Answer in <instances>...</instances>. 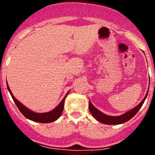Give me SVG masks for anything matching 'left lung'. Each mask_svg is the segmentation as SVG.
Wrapping results in <instances>:
<instances>
[{"instance_id":"obj_1","label":"left lung","mask_w":155,"mask_h":155,"mask_svg":"<svg viewBox=\"0 0 155 155\" xmlns=\"http://www.w3.org/2000/svg\"><path fill=\"white\" fill-rule=\"evenodd\" d=\"M149 92V89L147 90V94H146L144 98L142 100L138 106H136V107L132 108L130 111L125 112L123 114L120 115V116H109V115L104 114L103 112L99 111L97 108H96L95 106L92 105V104L90 102V104H89V108H90V113L92 114V116L94 117V118L95 120H97L98 122H101L103 124H123L124 122H127L130 120L131 118H133L135 115L136 114L137 112L139 111V109L141 108V106H143V103L147 98V95H148Z\"/></svg>"}]
</instances>
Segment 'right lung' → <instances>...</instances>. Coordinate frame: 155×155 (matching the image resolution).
<instances>
[{
  "mask_svg": "<svg viewBox=\"0 0 155 155\" xmlns=\"http://www.w3.org/2000/svg\"><path fill=\"white\" fill-rule=\"evenodd\" d=\"M7 88H8V92H10V95L13 98L14 101H15V104L17 105V108L20 111L21 113L24 115L28 120L33 121V122H40V123H49V122H54L55 120H58L59 117L61 116L62 113H63V108H64V103H65V97H67L68 94L69 93V91L67 92L64 98L60 101V103L58 106L55 107L54 109L49 112H45V113H37L33 111H31L26 106H25L22 103H20L17 99L15 98V97L12 94V91H11L9 87H8V83H7Z\"/></svg>",
  "mask_w": 155,
  "mask_h": 155,
  "instance_id": "right-lung-1",
  "label": "right lung"
}]
</instances>
